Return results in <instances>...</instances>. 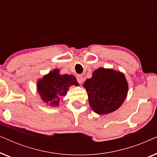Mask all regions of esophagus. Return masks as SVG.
<instances>
[{
	"label": "esophagus",
	"mask_w": 157,
	"mask_h": 157,
	"mask_svg": "<svg viewBox=\"0 0 157 157\" xmlns=\"http://www.w3.org/2000/svg\"><path fill=\"white\" fill-rule=\"evenodd\" d=\"M76 78H77V81H78V83H81L83 82V76H81V75H78V76H76Z\"/></svg>",
	"instance_id": "obj_1"
}]
</instances>
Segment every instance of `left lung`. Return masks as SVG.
Here are the masks:
<instances>
[{
    "label": "left lung",
    "instance_id": "1",
    "mask_svg": "<svg viewBox=\"0 0 157 157\" xmlns=\"http://www.w3.org/2000/svg\"><path fill=\"white\" fill-rule=\"evenodd\" d=\"M89 103L98 114L111 113L121 106L128 93V83L124 74L110 68L95 70L83 83Z\"/></svg>",
    "mask_w": 157,
    "mask_h": 157
}]
</instances>
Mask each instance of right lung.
<instances>
[{
  "label": "right lung",
  "instance_id": "add662e5",
  "mask_svg": "<svg viewBox=\"0 0 157 157\" xmlns=\"http://www.w3.org/2000/svg\"><path fill=\"white\" fill-rule=\"evenodd\" d=\"M59 69H54L38 81L37 89L41 99L50 106H58L59 101L67 93L71 86L78 84L73 75L59 74Z\"/></svg>",
  "mask_w": 157,
  "mask_h": 157
}]
</instances>
